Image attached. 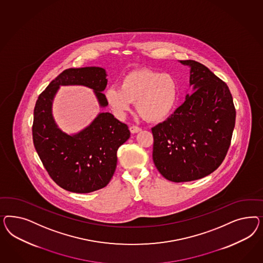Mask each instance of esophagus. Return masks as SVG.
Returning <instances> with one entry per match:
<instances>
[{
    "instance_id": "1",
    "label": "esophagus",
    "mask_w": 263,
    "mask_h": 263,
    "mask_svg": "<svg viewBox=\"0 0 263 263\" xmlns=\"http://www.w3.org/2000/svg\"><path fill=\"white\" fill-rule=\"evenodd\" d=\"M129 130H130V132L132 133V134H135V133H138V132H140L142 129L140 127H138V126H130L129 128Z\"/></svg>"
}]
</instances>
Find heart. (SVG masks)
Returning a JSON list of instances; mask_svg holds the SVG:
<instances>
[{"label": "heart", "mask_w": 263, "mask_h": 263, "mask_svg": "<svg viewBox=\"0 0 263 263\" xmlns=\"http://www.w3.org/2000/svg\"><path fill=\"white\" fill-rule=\"evenodd\" d=\"M104 96L119 117H123L131 103L136 102V109L143 120L159 122L174 109L178 86L171 74L143 68L128 72L121 80L120 87H109Z\"/></svg>", "instance_id": "1"}]
</instances>
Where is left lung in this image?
Here are the masks:
<instances>
[{
	"instance_id": "left-lung-1",
	"label": "left lung",
	"mask_w": 263,
	"mask_h": 263,
	"mask_svg": "<svg viewBox=\"0 0 263 263\" xmlns=\"http://www.w3.org/2000/svg\"><path fill=\"white\" fill-rule=\"evenodd\" d=\"M179 62L190 67L193 93L152 129L154 165L173 182L197 180L219 167L231 145L236 116L224 82L196 61Z\"/></svg>"
}]
</instances>
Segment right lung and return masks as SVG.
Segmentation results:
<instances>
[{"instance_id":"right-lung-1","label":"right lung","mask_w":263,"mask_h":263,"mask_svg":"<svg viewBox=\"0 0 263 263\" xmlns=\"http://www.w3.org/2000/svg\"><path fill=\"white\" fill-rule=\"evenodd\" d=\"M106 77L102 67L65 69L35 103L32 124L35 151L51 178L66 191L86 194L107 186L117 167V152L129 139L130 131L111 112H99L88 126L68 135L54 120L53 100L61 86H84L93 90L99 106L105 108L108 102L102 91L107 86Z\"/></svg>"}]
</instances>
